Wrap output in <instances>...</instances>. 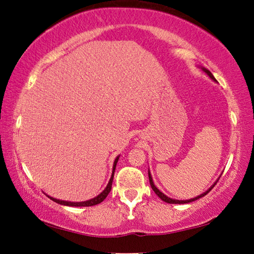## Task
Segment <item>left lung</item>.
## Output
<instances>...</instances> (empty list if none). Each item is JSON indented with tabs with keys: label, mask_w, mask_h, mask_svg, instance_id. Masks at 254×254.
Segmentation results:
<instances>
[{
	"label": "left lung",
	"mask_w": 254,
	"mask_h": 254,
	"mask_svg": "<svg viewBox=\"0 0 254 254\" xmlns=\"http://www.w3.org/2000/svg\"><path fill=\"white\" fill-rule=\"evenodd\" d=\"M201 68V70H203L206 75H207L210 79H213L214 81H216V79H215V77L213 76V74L212 72H210L208 69H206V68H204V67H200ZM148 175H149V182H150V185H151V188L153 189V191L156 192V194L158 195V197L160 199H162L163 201H166V203H169V204H187V203H191V201H194V200H196V199H199V198H201V197H204L205 195H207L208 192L212 190V188L215 186V185H216V183L218 182V179H220V177H218V179L216 180V182H215L212 186H210L207 190L206 191H204L203 194H200V195H198V196H196V197H194V198H190V199H186V200H179V199H174V198H170V197H168V196H166L165 194H163L162 191H160L159 190V189L154 186V184H153V180H152V177H151V174H150V170L148 171Z\"/></svg>",
	"instance_id": "obj_1"
}]
</instances>
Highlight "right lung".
Instances as JSON below:
<instances>
[{
  "label": "right lung",
  "instance_id": "right-lung-1",
  "mask_svg": "<svg viewBox=\"0 0 254 254\" xmlns=\"http://www.w3.org/2000/svg\"><path fill=\"white\" fill-rule=\"evenodd\" d=\"M119 158H120V156H118L117 158H115V160H114L113 170H112V175H111V178H110L109 184L106 185V187H105L104 190H103L100 195H97L96 197H94V198L88 199V200H85V201H68V200H62V199L54 198V197H51L49 195H47V196H48L51 200H54V201H56V203H58L60 205L72 206V207H83V206H94V205H97V204L102 203V201L106 198L107 195H109V192L111 191L112 183H113V178H114V171H115V168H117V163L119 161Z\"/></svg>",
  "mask_w": 254,
  "mask_h": 254
}]
</instances>
